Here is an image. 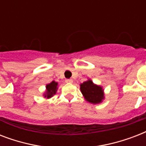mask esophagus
Returning a JSON list of instances; mask_svg holds the SVG:
<instances>
[{
  "label": "esophagus",
  "mask_w": 146,
  "mask_h": 146,
  "mask_svg": "<svg viewBox=\"0 0 146 146\" xmlns=\"http://www.w3.org/2000/svg\"><path fill=\"white\" fill-rule=\"evenodd\" d=\"M65 82H67V83H73V80L72 79H67V80H65Z\"/></svg>",
  "instance_id": "obj_1"
}]
</instances>
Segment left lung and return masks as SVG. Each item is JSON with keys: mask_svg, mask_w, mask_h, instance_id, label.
<instances>
[{"mask_svg": "<svg viewBox=\"0 0 146 146\" xmlns=\"http://www.w3.org/2000/svg\"><path fill=\"white\" fill-rule=\"evenodd\" d=\"M80 90L85 99L92 104H99L104 98L102 87L94 84L91 80L80 84Z\"/></svg>", "mask_w": 146, "mask_h": 146, "instance_id": "1", "label": "left lung"}]
</instances>
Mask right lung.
Here are the masks:
<instances>
[{"instance_id":"1","label":"right lung","mask_w":146,"mask_h":146,"mask_svg":"<svg viewBox=\"0 0 146 146\" xmlns=\"http://www.w3.org/2000/svg\"><path fill=\"white\" fill-rule=\"evenodd\" d=\"M57 85H58V83L54 82V81H52L50 83L46 85V92L44 94V98H50L54 95H55L57 89Z\"/></svg>"}]
</instances>
